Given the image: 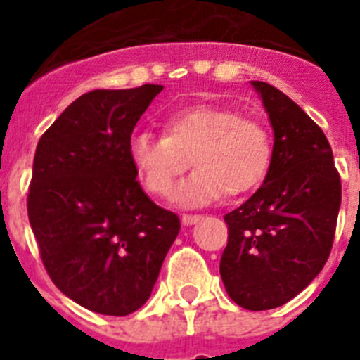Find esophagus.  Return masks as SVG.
Wrapping results in <instances>:
<instances>
[{"instance_id":"1","label":"esophagus","mask_w":360,"mask_h":360,"mask_svg":"<svg viewBox=\"0 0 360 360\" xmlns=\"http://www.w3.org/2000/svg\"><path fill=\"white\" fill-rule=\"evenodd\" d=\"M181 220H183V224L185 226H192V224H198V222L202 220V217H200V214H183Z\"/></svg>"}]
</instances>
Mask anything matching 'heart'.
Returning a JSON list of instances; mask_svg holds the SVG:
<instances>
[{
	"mask_svg": "<svg viewBox=\"0 0 360 360\" xmlns=\"http://www.w3.org/2000/svg\"><path fill=\"white\" fill-rule=\"evenodd\" d=\"M129 157L147 191L172 198L181 177L191 175L181 202L200 205L222 194L239 196L256 188L273 160V141L265 124L224 106L202 104L177 110L164 120V136L136 132Z\"/></svg>",
	"mask_w": 360,
	"mask_h": 360,
	"instance_id": "b5f03b06",
	"label": "heart"
}]
</instances>
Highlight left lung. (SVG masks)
<instances>
[{"instance_id": "obj_1", "label": "left lung", "mask_w": 360, "mask_h": 360, "mask_svg": "<svg viewBox=\"0 0 360 360\" xmlns=\"http://www.w3.org/2000/svg\"><path fill=\"white\" fill-rule=\"evenodd\" d=\"M274 132L263 185L224 217L220 276L231 301L271 310L299 295L323 269L335 239L342 183L323 130L288 95L252 82Z\"/></svg>"}]
</instances>
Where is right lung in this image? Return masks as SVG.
I'll list each match as a JSON object with an SVG mask.
<instances>
[{"label": "right lung", "mask_w": 360, "mask_h": 360, "mask_svg": "<svg viewBox=\"0 0 360 360\" xmlns=\"http://www.w3.org/2000/svg\"><path fill=\"white\" fill-rule=\"evenodd\" d=\"M162 86L84 93L41 136L27 214L46 273L65 295L104 316L151 297L179 217L158 207L129 157L136 123Z\"/></svg>", "instance_id": "obj_1"}]
</instances>
